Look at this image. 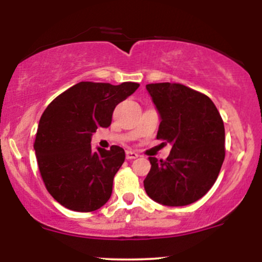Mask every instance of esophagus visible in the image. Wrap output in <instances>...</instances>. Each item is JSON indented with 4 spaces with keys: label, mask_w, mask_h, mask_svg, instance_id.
Returning <instances> with one entry per match:
<instances>
[{
    "label": "esophagus",
    "mask_w": 262,
    "mask_h": 262,
    "mask_svg": "<svg viewBox=\"0 0 262 262\" xmlns=\"http://www.w3.org/2000/svg\"><path fill=\"white\" fill-rule=\"evenodd\" d=\"M138 156L139 155L135 151H132V150H127V151H125V158H127L128 160H133V159H137Z\"/></svg>",
    "instance_id": "34e87169"
}]
</instances>
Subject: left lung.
Masks as SVG:
<instances>
[{
	"mask_svg": "<svg viewBox=\"0 0 262 262\" xmlns=\"http://www.w3.org/2000/svg\"><path fill=\"white\" fill-rule=\"evenodd\" d=\"M160 116L156 138L171 144L166 160L149 158L144 188L155 202L187 206L214 185L225 156L223 119L212 100L181 83L146 85Z\"/></svg>",
	"mask_w": 262,
	"mask_h": 262,
	"instance_id": "8db88e82",
	"label": "left lung"
}]
</instances>
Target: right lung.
Listing matches in <instances>:
<instances>
[{
  "label": "right lung",
  "instance_id": "obj_1",
  "mask_svg": "<svg viewBox=\"0 0 262 262\" xmlns=\"http://www.w3.org/2000/svg\"><path fill=\"white\" fill-rule=\"evenodd\" d=\"M139 83L79 82L41 114L34 150L48 192L65 208L92 212L107 203L113 179L124 162L121 146L91 148L92 133L112 123L114 108Z\"/></svg>",
  "mask_w": 262,
  "mask_h": 262
}]
</instances>
